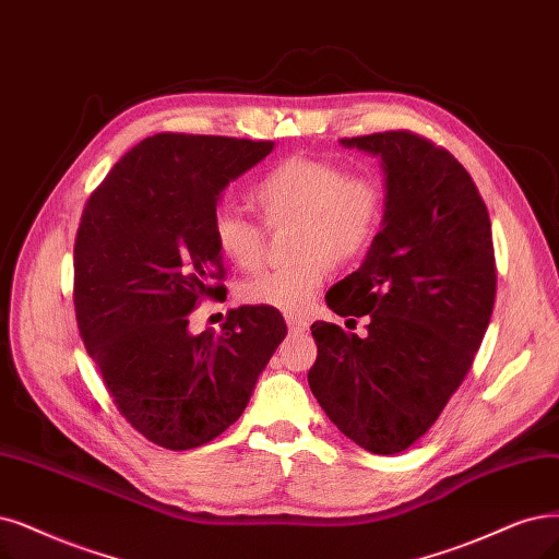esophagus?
<instances>
[{
  "mask_svg": "<svg viewBox=\"0 0 559 559\" xmlns=\"http://www.w3.org/2000/svg\"><path fill=\"white\" fill-rule=\"evenodd\" d=\"M285 322H287V326L293 329V332H304V329L308 326V322H306V320H301V318H293V316L287 318Z\"/></svg>",
  "mask_w": 559,
  "mask_h": 559,
  "instance_id": "34e87169",
  "label": "esophagus"
}]
</instances>
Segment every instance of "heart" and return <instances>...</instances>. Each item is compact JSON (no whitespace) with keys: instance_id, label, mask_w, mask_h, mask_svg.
I'll list each match as a JSON object with an SVG mask.
<instances>
[{"instance_id":"obj_1","label":"heart","mask_w":559,"mask_h":559,"mask_svg":"<svg viewBox=\"0 0 559 559\" xmlns=\"http://www.w3.org/2000/svg\"><path fill=\"white\" fill-rule=\"evenodd\" d=\"M253 202L269 227L295 223L297 262L266 269L239 287V297L285 316H301L322 287L329 262L347 264L370 251L384 221L386 193L378 177L349 175L332 158L293 156L274 165L253 189ZM218 251L239 269L264 258L262 225L221 204L212 216Z\"/></svg>"}]
</instances>
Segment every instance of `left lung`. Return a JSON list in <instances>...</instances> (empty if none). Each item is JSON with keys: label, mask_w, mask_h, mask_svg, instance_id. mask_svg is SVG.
I'll return each mask as SVG.
<instances>
[{"label": "left lung", "mask_w": 559, "mask_h": 559, "mask_svg": "<svg viewBox=\"0 0 559 559\" xmlns=\"http://www.w3.org/2000/svg\"><path fill=\"white\" fill-rule=\"evenodd\" d=\"M380 156L382 230L357 272L326 293L366 336L313 322L308 384L345 438L380 456L405 451L438 421L488 329L495 251L486 204L463 165L409 131L343 138Z\"/></svg>", "instance_id": "8db88e82"}]
</instances>
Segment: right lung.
<instances>
[{
  "mask_svg": "<svg viewBox=\"0 0 559 559\" xmlns=\"http://www.w3.org/2000/svg\"><path fill=\"white\" fill-rule=\"evenodd\" d=\"M274 142L158 133L123 154L90 195L73 248L80 336L121 417L186 451L246 409L287 334L272 308L241 306L221 332H189L202 299L225 297L212 216L225 186Z\"/></svg>",
  "mask_w": 559,
  "mask_h": 559,
  "instance_id": "1",
  "label": "right lung"
}]
</instances>
